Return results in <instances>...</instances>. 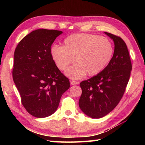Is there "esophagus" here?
Returning a JSON list of instances; mask_svg holds the SVG:
<instances>
[{
  "mask_svg": "<svg viewBox=\"0 0 145 145\" xmlns=\"http://www.w3.org/2000/svg\"><path fill=\"white\" fill-rule=\"evenodd\" d=\"M78 82L75 81V80H70V84L71 85H75V84H78Z\"/></svg>",
  "mask_w": 145,
  "mask_h": 145,
  "instance_id": "34e87169",
  "label": "esophagus"
}]
</instances>
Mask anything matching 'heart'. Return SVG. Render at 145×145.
I'll use <instances>...</instances> for the list:
<instances>
[{"instance_id":"b5f03b06","label":"heart","mask_w":145,"mask_h":145,"mask_svg":"<svg viewBox=\"0 0 145 145\" xmlns=\"http://www.w3.org/2000/svg\"><path fill=\"white\" fill-rule=\"evenodd\" d=\"M63 44V46H51V57L60 70L67 69L75 59L77 64L70 67L66 74L75 79L83 77L87 73L89 76L99 74L107 67L113 55L111 41L99 35L74 34L66 38Z\"/></svg>"}]
</instances>
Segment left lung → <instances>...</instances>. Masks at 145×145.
Listing matches in <instances>:
<instances>
[{
	"label": "left lung",
	"mask_w": 145,
	"mask_h": 145,
	"mask_svg": "<svg viewBox=\"0 0 145 145\" xmlns=\"http://www.w3.org/2000/svg\"><path fill=\"white\" fill-rule=\"evenodd\" d=\"M114 41L111 61L99 74L80 83L82 95L78 105L85 114L100 118L112 111L121 100L129 80L132 63L125 41L106 33Z\"/></svg>",
	"instance_id": "obj_1"
}]
</instances>
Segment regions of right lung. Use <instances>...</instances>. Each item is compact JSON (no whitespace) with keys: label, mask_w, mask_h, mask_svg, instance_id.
I'll use <instances>...</instances> for the list:
<instances>
[{"label":"right lung","mask_w":145,"mask_h":145,"mask_svg":"<svg viewBox=\"0 0 145 145\" xmlns=\"http://www.w3.org/2000/svg\"><path fill=\"white\" fill-rule=\"evenodd\" d=\"M62 33L45 29L33 31L20 41L14 51L13 81L24 107L39 118L55 112L70 86L50 54L52 44Z\"/></svg>","instance_id":"1"}]
</instances>
